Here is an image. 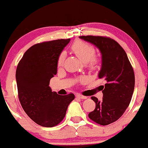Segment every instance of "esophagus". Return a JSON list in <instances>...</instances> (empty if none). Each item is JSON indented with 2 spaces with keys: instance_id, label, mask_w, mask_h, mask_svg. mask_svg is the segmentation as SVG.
Masks as SVG:
<instances>
[{
  "instance_id": "1",
  "label": "esophagus",
  "mask_w": 148,
  "mask_h": 148,
  "mask_svg": "<svg viewBox=\"0 0 148 148\" xmlns=\"http://www.w3.org/2000/svg\"><path fill=\"white\" fill-rule=\"evenodd\" d=\"M75 96L77 97H78V98H80V99H87V97L86 96H84V95H80V94H76Z\"/></svg>"
}]
</instances>
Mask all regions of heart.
<instances>
[{
	"label": "heart",
	"instance_id": "1",
	"mask_svg": "<svg viewBox=\"0 0 148 148\" xmlns=\"http://www.w3.org/2000/svg\"><path fill=\"white\" fill-rule=\"evenodd\" d=\"M71 49L79 58L83 62H87L88 66L91 69H94L98 65V58L94 56L95 48L88 42L83 40H76L71 45ZM65 53H61L59 55L57 60L58 67H61L65 60Z\"/></svg>",
	"mask_w": 148,
	"mask_h": 148
}]
</instances>
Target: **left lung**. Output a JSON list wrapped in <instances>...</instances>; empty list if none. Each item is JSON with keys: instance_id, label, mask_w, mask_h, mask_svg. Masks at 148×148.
I'll use <instances>...</instances> for the list:
<instances>
[{"instance_id": "8db88e82", "label": "left lung", "mask_w": 148, "mask_h": 148, "mask_svg": "<svg viewBox=\"0 0 148 148\" xmlns=\"http://www.w3.org/2000/svg\"><path fill=\"white\" fill-rule=\"evenodd\" d=\"M80 38L95 45L102 54L98 77L106 81L101 85L103 100L91 97L95 108L88 117L97 124L107 125L119 119L129 106L135 88L133 68L125 51L113 39L94 36Z\"/></svg>"}]
</instances>
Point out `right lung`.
<instances>
[{
	"instance_id": "obj_1",
	"label": "right lung",
	"mask_w": 148,
	"mask_h": 148,
	"mask_svg": "<svg viewBox=\"0 0 148 148\" xmlns=\"http://www.w3.org/2000/svg\"><path fill=\"white\" fill-rule=\"evenodd\" d=\"M70 39H58L33 45L24 53L16 69L19 101L29 118L42 127L58 125L75 99L73 93L52 92L50 80L57 74V60Z\"/></svg>"
}]
</instances>
